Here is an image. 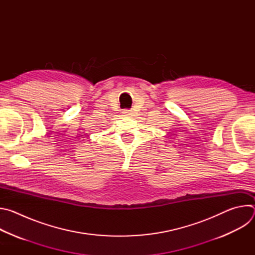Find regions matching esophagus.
Segmentation results:
<instances>
[{"label":"esophagus","instance_id":"34e87169","mask_svg":"<svg viewBox=\"0 0 255 255\" xmlns=\"http://www.w3.org/2000/svg\"><path fill=\"white\" fill-rule=\"evenodd\" d=\"M122 113H123V115H124V116H126V117H130V116L132 115V113H133V112H132V110H123V112H122Z\"/></svg>","mask_w":255,"mask_h":255}]
</instances>
